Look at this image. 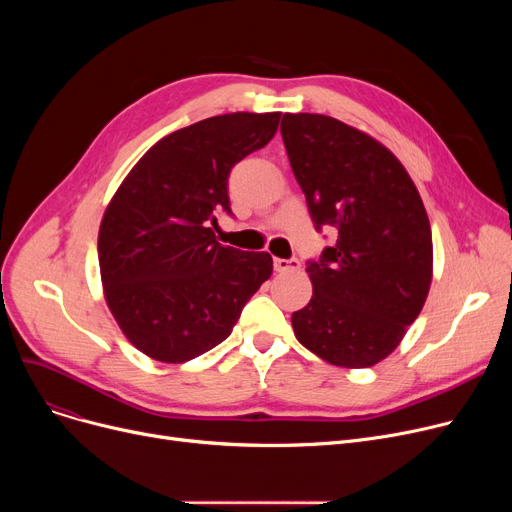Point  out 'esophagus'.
<instances>
[{
	"instance_id": "obj_1",
	"label": "esophagus",
	"mask_w": 512,
	"mask_h": 512,
	"mask_svg": "<svg viewBox=\"0 0 512 512\" xmlns=\"http://www.w3.org/2000/svg\"><path fill=\"white\" fill-rule=\"evenodd\" d=\"M274 267H276V272H297L301 263L294 257L292 259H274Z\"/></svg>"
}]
</instances>
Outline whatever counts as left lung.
Here are the masks:
<instances>
[{"instance_id": "left-lung-1", "label": "left lung", "mask_w": 512, "mask_h": 512, "mask_svg": "<svg viewBox=\"0 0 512 512\" xmlns=\"http://www.w3.org/2000/svg\"><path fill=\"white\" fill-rule=\"evenodd\" d=\"M282 139L317 232L336 242L307 261L313 297L292 313L299 342L340 367L386 359L432 284V228L400 161L321 114H284Z\"/></svg>"}]
</instances>
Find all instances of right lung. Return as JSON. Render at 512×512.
Here are the masks:
<instances>
[{"mask_svg": "<svg viewBox=\"0 0 512 512\" xmlns=\"http://www.w3.org/2000/svg\"><path fill=\"white\" fill-rule=\"evenodd\" d=\"M280 114L236 112L155 143L120 184L99 228L105 301L126 338L155 361L184 363L224 342L272 276L270 253L215 240L228 178L265 147Z\"/></svg>", "mask_w": 512, "mask_h": 512, "instance_id": "obj_1", "label": "right lung"}]
</instances>
